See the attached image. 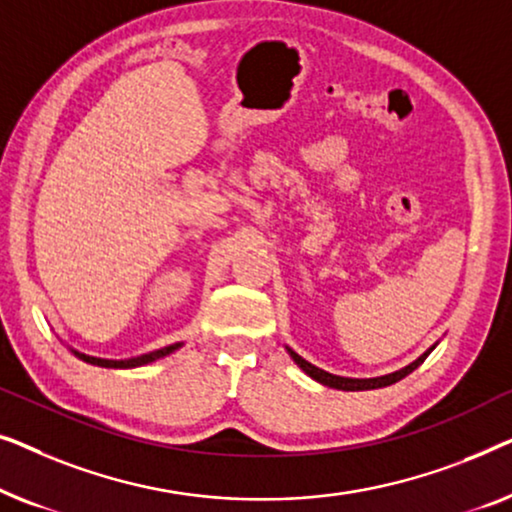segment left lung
<instances>
[{
    "label": "left lung",
    "mask_w": 512,
    "mask_h": 512,
    "mask_svg": "<svg viewBox=\"0 0 512 512\" xmlns=\"http://www.w3.org/2000/svg\"><path fill=\"white\" fill-rule=\"evenodd\" d=\"M433 349H436V345L426 349V352H424L422 356H419L417 361H412L410 366H405V368H401V370H396V373H389V375H382V377H368V380H356V377H340V375H331V373H326V370H321V368H317V366H312L310 361H305L303 356H298L296 352H293V349L286 347V352H289V354H291V359L296 361L298 366L303 368L305 373L310 375L312 380H317L319 384H326V387H331V389H342V391H363V389H380V387H389V384H394V382H398V380H403V377H405V375H410L412 370H415L417 366H422L424 359L433 352Z\"/></svg>",
    "instance_id": "obj_1"
}]
</instances>
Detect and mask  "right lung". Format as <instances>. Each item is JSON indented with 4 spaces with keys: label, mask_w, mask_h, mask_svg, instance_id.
Wrapping results in <instances>:
<instances>
[{
    "label": "right lung",
    "mask_w": 512,
    "mask_h": 512,
    "mask_svg": "<svg viewBox=\"0 0 512 512\" xmlns=\"http://www.w3.org/2000/svg\"><path fill=\"white\" fill-rule=\"evenodd\" d=\"M179 347H181V342H174V345H167V347H163V349H156V352L135 356V359H121V361H114V359H97V356L81 354V352H76V349H72V354L79 356L81 361L93 363V366H102V368H137V366H146V363H151V361L163 359V356L172 354L174 349H179Z\"/></svg>",
    "instance_id": "1"
}]
</instances>
